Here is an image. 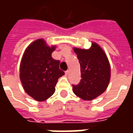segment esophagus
Segmentation results:
<instances>
[{"label": "esophagus", "instance_id": "esophagus-1", "mask_svg": "<svg viewBox=\"0 0 133 133\" xmlns=\"http://www.w3.org/2000/svg\"><path fill=\"white\" fill-rule=\"evenodd\" d=\"M68 73H69V70H68L65 71V75H68Z\"/></svg>", "mask_w": 133, "mask_h": 133}]
</instances>
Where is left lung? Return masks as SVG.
Here are the masks:
<instances>
[{"instance_id": "obj_1", "label": "left lung", "mask_w": 133, "mask_h": 133, "mask_svg": "<svg viewBox=\"0 0 133 133\" xmlns=\"http://www.w3.org/2000/svg\"><path fill=\"white\" fill-rule=\"evenodd\" d=\"M81 65L82 79L72 85L73 92L85 100H92L107 89L110 79V66L107 55L98 44L88 50L74 48Z\"/></svg>"}]
</instances>
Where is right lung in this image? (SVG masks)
Here are the masks:
<instances>
[{"mask_svg": "<svg viewBox=\"0 0 133 133\" xmlns=\"http://www.w3.org/2000/svg\"><path fill=\"white\" fill-rule=\"evenodd\" d=\"M55 46L47 45L43 39L30 44L20 65V78L25 91L37 101H44L55 92L58 78L65 72L59 68L60 61L51 56Z\"/></svg>", "mask_w": 133, "mask_h": 133, "instance_id": "1", "label": "right lung"}]
</instances>
